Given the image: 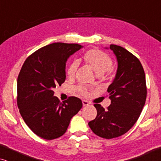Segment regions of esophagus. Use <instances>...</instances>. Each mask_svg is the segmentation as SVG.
<instances>
[{"instance_id": "1", "label": "esophagus", "mask_w": 161, "mask_h": 161, "mask_svg": "<svg viewBox=\"0 0 161 161\" xmlns=\"http://www.w3.org/2000/svg\"><path fill=\"white\" fill-rule=\"evenodd\" d=\"M89 105V102H87L86 100H83V106H88Z\"/></svg>"}]
</instances>
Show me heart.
Returning <instances> with one entry per match:
<instances>
[{"label": "heart", "mask_w": 161, "mask_h": 161, "mask_svg": "<svg viewBox=\"0 0 161 161\" xmlns=\"http://www.w3.org/2000/svg\"><path fill=\"white\" fill-rule=\"evenodd\" d=\"M86 64L94 70L96 75L100 78H105V74L111 71L112 60L108 55L99 50H90L86 52L82 57ZM79 67L78 61H74L67 69V75L69 78H74ZM78 91L83 96H88L89 90L87 87L80 86Z\"/></svg>", "instance_id": "heart-1"}]
</instances>
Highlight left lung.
<instances>
[{
	"label": "left lung",
	"mask_w": 161,
	"mask_h": 161,
	"mask_svg": "<svg viewBox=\"0 0 161 161\" xmlns=\"http://www.w3.org/2000/svg\"><path fill=\"white\" fill-rule=\"evenodd\" d=\"M110 49L118 64L115 78L107 90L111 103L107 109L94 104L97 114L89 122L94 133L107 139L122 136L133 126L147 98L146 78L140 61L121 46L111 45Z\"/></svg>",
	"instance_id": "left-lung-1"
}]
</instances>
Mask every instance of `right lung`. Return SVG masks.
<instances>
[{
  "label": "right lung",
  "mask_w": 161,
  "mask_h": 161,
  "mask_svg": "<svg viewBox=\"0 0 161 161\" xmlns=\"http://www.w3.org/2000/svg\"><path fill=\"white\" fill-rule=\"evenodd\" d=\"M82 47L78 44H50L28 56L21 68L17 84L19 113L28 127L44 139L63 136L83 106L75 97L60 102L53 92L65 81L67 59Z\"/></svg>",
  "instance_id": "right-lung-1"
}]
</instances>
